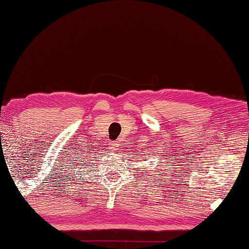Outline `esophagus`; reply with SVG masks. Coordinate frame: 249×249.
<instances>
[{
  "instance_id": "1",
  "label": "esophagus",
  "mask_w": 249,
  "mask_h": 249,
  "mask_svg": "<svg viewBox=\"0 0 249 249\" xmlns=\"http://www.w3.org/2000/svg\"><path fill=\"white\" fill-rule=\"evenodd\" d=\"M119 146H120V143H119L118 142H113L112 143H111V149H112L113 151H116Z\"/></svg>"
}]
</instances>
